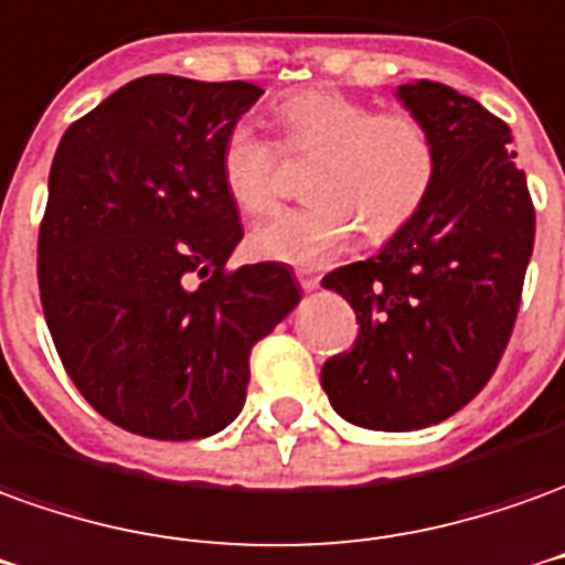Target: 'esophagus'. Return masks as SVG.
Returning <instances> with one entry per match:
<instances>
[{
    "mask_svg": "<svg viewBox=\"0 0 565 565\" xmlns=\"http://www.w3.org/2000/svg\"><path fill=\"white\" fill-rule=\"evenodd\" d=\"M296 281H299V287H302V290H318V287H321V278H318V275H311V271H306V269L296 271Z\"/></svg>",
    "mask_w": 565,
    "mask_h": 565,
    "instance_id": "obj_1",
    "label": "esophagus"
}]
</instances>
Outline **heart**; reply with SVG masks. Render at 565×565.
Here are the masks:
<instances>
[{
	"label": "heart",
	"instance_id": "b5f03b06",
	"mask_svg": "<svg viewBox=\"0 0 565 565\" xmlns=\"http://www.w3.org/2000/svg\"><path fill=\"white\" fill-rule=\"evenodd\" d=\"M287 156H315L309 204L254 228L250 250L296 269H321L358 226L373 242L394 238L422 214L437 180V140L409 109H382L337 88L299 90L275 106ZM220 180L244 214L278 204V146L235 125L220 149Z\"/></svg>",
	"mask_w": 565,
	"mask_h": 565
}]
</instances>
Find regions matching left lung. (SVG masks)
<instances>
[{
    "label": "left lung",
    "instance_id": "left-lung-1",
    "mask_svg": "<svg viewBox=\"0 0 565 565\" xmlns=\"http://www.w3.org/2000/svg\"><path fill=\"white\" fill-rule=\"evenodd\" d=\"M397 97L437 140L431 195L376 256L321 281L361 323L354 345L323 364V392L373 431L428 428L475 401L508 349L535 242L502 118L425 78Z\"/></svg>",
    "mask_w": 565,
    "mask_h": 565
}]
</instances>
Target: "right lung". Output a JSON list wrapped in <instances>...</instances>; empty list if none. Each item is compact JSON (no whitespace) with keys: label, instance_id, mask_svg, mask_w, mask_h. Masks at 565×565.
<instances>
[{"label":"right lung","instance_id":"obj_1","mask_svg":"<svg viewBox=\"0 0 565 565\" xmlns=\"http://www.w3.org/2000/svg\"><path fill=\"white\" fill-rule=\"evenodd\" d=\"M250 82L143 76L61 137L39 226L54 349L104 419L199 440L242 413L250 349L299 302L284 263L228 271L244 238L220 149Z\"/></svg>","mask_w":565,"mask_h":565}]
</instances>
